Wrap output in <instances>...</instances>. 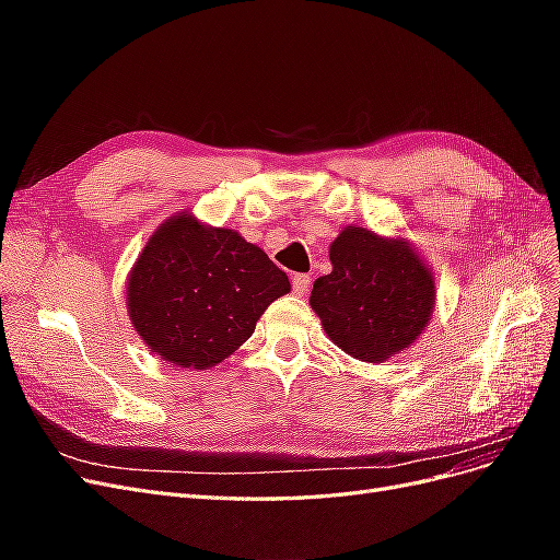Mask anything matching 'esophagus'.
Wrapping results in <instances>:
<instances>
[{
  "instance_id": "34e87169",
  "label": "esophagus",
  "mask_w": 560,
  "mask_h": 560,
  "mask_svg": "<svg viewBox=\"0 0 560 560\" xmlns=\"http://www.w3.org/2000/svg\"><path fill=\"white\" fill-rule=\"evenodd\" d=\"M292 290L296 296H306L308 290H311V278L306 273H296L292 278Z\"/></svg>"
}]
</instances>
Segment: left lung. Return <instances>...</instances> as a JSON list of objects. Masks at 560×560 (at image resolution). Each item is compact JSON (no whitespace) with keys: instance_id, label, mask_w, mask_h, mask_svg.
I'll return each mask as SVG.
<instances>
[{"instance_id":"obj_1","label":"left lung","mask_w":560,"mask_h":560,"mask_svg":"<svg viewBox=\"0 0 560 560\" xmlns=\"http://www.w3.org/2000/svg\"><path fill=\"white\" fill-rule=\"evenodd\" d=\"M331 273L315 280L311 308L331 341L362 362L409 348L434 311V278L399 238L348 226L329 247Z\"/></svg>"}]
</instances>
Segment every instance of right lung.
Returning <instances> with one entry per match:
<instances>
[{"mask_svg":"<svg viewBox=\"0 0 560 560\" xmlns=\"http://www.w3.org/2000/svg\"><path fill=\"white\" fill-rule=\"evenodd\" d=\"M290 290V278L261 247L182 212L144 245L126 299L151 352L182 369H208L238 350Z\"/></svg>","mask_w":560,"mask_h":560,"instance_id":"add662e5","label":"right lung"}]
</instances>
